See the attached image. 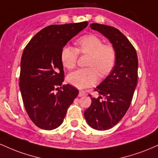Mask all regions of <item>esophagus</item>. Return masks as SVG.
<instances>
[{"mask_svg":"<svg viewBox=\"0 0 158 158\" xmlns=\"http://www.w3.org/2000/svg\"><path fill=\"white\" fill-rule=\"evenodd\" d=\"M83 96H85V92L84 90H79V97H83Z\"/></svg>","mask_w":158,"mask_h":158,"instance_id":"esophagus-1","label":"esophagus"}]
</instances>
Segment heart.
Listing matches in <instances>:
<instances>
[{
  "mask_svg": "<svg viewBox=\"0 0 158 158\" xmlns=\"http://www.w3.org/2000/svg\"><path fill=\"white\" fill-rule=\"evenodd\" d=\"M77 49L66 45L61 49V60L66 68L73 69L77 64L79 52L89 54L88 68L78 69L68 75V80L78 88H85L95 84L101 75L108 74L116 63L115 49L111 45L103 44V41L95 35L81 36L76 41Z\"/></svg>",
  "mask_w": 158,
  "mask_h": 158,
  "instance_id": "heart-1",
  "label": "heart"
}]
</instances>
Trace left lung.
Here are the masks:
<instances>
[{
  "label": "left lung",
  "mask_w": 158,
  "mask_h": 158,
  "mask_svg": "<svg viewBox=\"0 0 158 158\" xmlns=\"http://www.w3.org/2000/svg\"><path fill=\"white\" fill-rule=\"evenodd\" d=\"M109 39L115 49L117 59L109 76L97 87L102 97L91 98V105L84 116L88 125L97 130H108L122 119L131 105L137 84L138 59L131 43L115 27L94 23L90 25Z\"/></svg>",
  "instance_id": "obj_1"
}]
</instances>
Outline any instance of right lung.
I'll return each instance as SVG.
<instances>
[{"instance_id": "right-lung-1", "label": "right lung", "mask_w": 158, "mask_h": 158, "mask_svg": "<svg viewBox=\"0 0 158 158\" xmlns=\"http://www.w3.org/2000/svg\"><path fill=\"white\" fill-rule=\"evenodd\" d=\"M87 21L50 25L35 35L23 50L19 86L23 106L34 124L52 130L63 123L68 107L79 94L63 85L61 49L88 26Z\"/></svg>"}]
</instances>
